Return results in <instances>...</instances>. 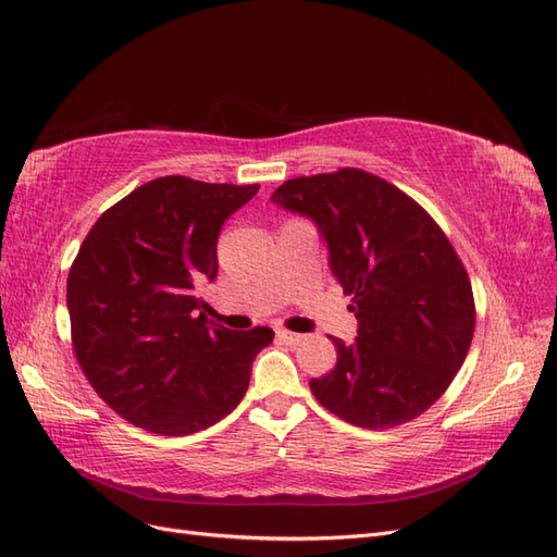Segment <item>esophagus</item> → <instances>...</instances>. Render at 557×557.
<instances>
[{
    "label": "esophagus",
    "mask_w": 557,
    "mask_h": 557,
    "mask_svg": "<svg viewBox=\"0 0 557 557\" xmlns=\"http://www.w3.org/2000/svg\"><path fill=\"white\" fill-rule=\"evenodd\" d=\"M276 336L281 342H285V344H290V346H295V344H299L301 339H305V334H297V332H288V330H276Z\"/></svg>",
    "instance_id": "esophagus-1"
}]
</instances>
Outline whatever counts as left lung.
Wrapping results in <instances>:
<instances>
[{"label":"left lung","instance_id":"1","mask_svg":"<svg viewBox=\"0 0 557 557\" xmlns=\"http://www.w3.org/2000/svg\"><path fill=\"white\" fill-rule=\"evenodd\" d=\"M272 201L318 227L358 318L356 342L332 336L336 364L309 381L315 399L367 430L428 411L462 367L476 323L446 234L411 197L360 170L290 178Z\"/></svg>","mask_w":557,"mask_h":557}]
</instances>
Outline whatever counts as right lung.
Here are the masks:
<instances>
[{"instance_id": "obj_1", "label": "right lung", "mask_w": 557, "mask_h": 557, "mask_svg": "<svg viewBox=\"0 0 557 557\" xmlns=\"http://www.w3.org/2000/svg\"><path fill=\"white\" fill-rule=\"evenodd\" d=\"M258 190L162 176L102 213L83 242L66 278L74 352L132 425L193 434L244 399L274 330L209 327L199 290L218 274L223 223Z\"/></svg>"}]
</instances>
